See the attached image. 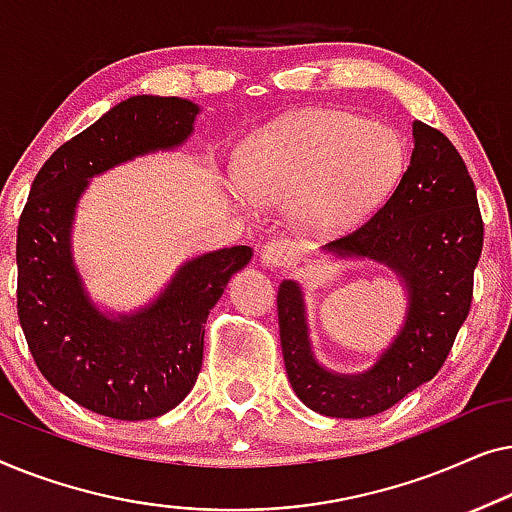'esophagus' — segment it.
<instances>
[{
  "instance_id": "esophagus-1",
  "label": "esophagus",
  "mask_w": 512,
  "mask_h": 512,
  "mask_svg": "<svg viewBox=\"0 0 512 512\" xmlns=\"http://www.w3.org/2000/svg\"><path fill=\"white\" fill-rule=\"evenodd\" d=\"M296 258V247L289 240H270L261 249V261L268 268H286Z\"/></svg>"
}]
</instances>
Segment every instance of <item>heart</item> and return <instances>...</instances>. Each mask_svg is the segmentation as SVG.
<instances>
[{"instance_id": "heart-1", "label": "heart", "mask_w": 512, "mask_h": 512, "mask_svg": "<svg viewBox=\"0 0 512 512\" xmlns=\"http://www.w3.org/2000/svg\"><path fill=\"white\" fill-rule=\"evenodd\" d=\"M403 170V144L387 125L347 111H310L261 132L242 163L256 200H293L312 226L333 230L373 209Z\"/></svg>"}]
</instances>
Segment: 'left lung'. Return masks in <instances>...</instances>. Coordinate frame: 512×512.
<instances>
[{"instance_id":"8db88e82","label":"left lung","mask_w":512,"mask_h":512,"mask_svg":"<svg viewBox=\"0 0 512 512\" xmlns=\"http://www.w3.org/2000/svg\"><path fill=\"white\" fill-rule=\"evenodd\" d=\"M412 137L410 165L387 202L324 247L335 256L384 263L405 284V324L375 366L359 375L319 366L307 335L303 291L291 279L279 284L286 375L300 401L319 415L361 419L389 410L443 368L471 310L485 235L475 184L443 132L415 121Z\"/></svg>"}]
</instances>
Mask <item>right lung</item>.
Here are the masks:
<instances>
[{
	"mask_svg": "<svg viewBox=\"0 0 512 512\" xmlns=\"http://www.w3.org/2000/svg\"><path fill=\"white\" fill-rule=\"evenodd\" d=\"M198 104L137 95L107 111L46 160L18 223V319L41 375L97 415L139 422L184 401L202 368L205 321L251 247L202 254L135 314L90 303L72 261L76 202L88 179L193 132Z\"/></svg>",
	"mask_w": 512,
	"mask_h": 512,
	"instance_id": "right-lung-1",
	"label": "right lung"
}]
</instances>
